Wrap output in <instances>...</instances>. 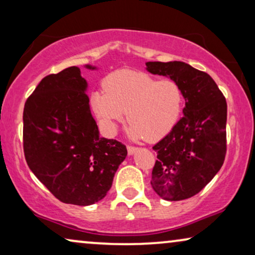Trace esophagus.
Instances as JSON below:
<instances>
[{
    "mask_svg": "<svg viewBox=\"0 0 255 255\" xmlns=\"http://www.w3.org/2000/svg\"><path fill=\"white\" fill-rule=\"evenodd\" d=\"M137 149H138V148H137V147H133V146H128V155L134 154Z\"/></svg>",
    "mask_w": 255,
    "mask_h": 255,
    "instance_id": "34e87169",
    "label": "esophagus"
}]
</instances>
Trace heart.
<instances>
[{
  "instance_id": "1",
  "label": "heart",
  "mask_w": 255,
  "mask_h": 255,
  "mask_svg": "<svg viewBox=\"0 0 255 255\" xmlns=\"http://www.w3.org/2000/svg\"><path fill=\"white\" fill-rule=\"evenodd\" d=\"M104 88L92 93L90 106L110 134L128 114L130 139L158 141L173 130L182 113L183 92L174 80L118 71L104 80Z\"/></svg>"
}]
</instances>
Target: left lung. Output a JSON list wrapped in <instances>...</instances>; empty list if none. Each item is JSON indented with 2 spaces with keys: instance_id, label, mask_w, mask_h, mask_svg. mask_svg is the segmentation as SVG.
Wrapping results in <instances>:
<instances>
[{
  "instance_id": "obj_1",
  "label": "left lung",
  "mask_w": 255,
  "mask_h": 255,
  "mask_svg": "<svg viewBox=\"0 0 255 255\" xmlns=\"http://www.w3.org/2000/svg\"><path fill=\"white\" fill-rule=\"evenodd\" d=\"M146 71L174 80L183 92V117L153 146L158 160L151 186L163 200H186L200 193L224 162L225 97L210 75L183 61H148Z\"/></svg>"
}]
</instances>
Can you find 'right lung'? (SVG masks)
I'll list each match as a JSON object with an SVG mask.
<instances>
[{
	"mask_svg": "<svg viewBox=\"0 0 255 255\" xmlns=\"http://www.w3.org/2000/svg\"><path fill=\"white\" fill-rule=\"evenodd\" d=\"M87 90L80 68L72 66L45 76L23 113L29 168L59 201L82 207L106 196L128 155L122 142L100 137Z\"/></svg>",
	"mask_w": 255,
	"mask_h": 255,
	"instance_id": "obj_1",
	"label": "right lung"
}]
</instances>
